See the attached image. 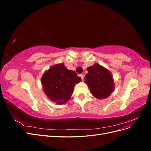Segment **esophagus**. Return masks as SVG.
I'll return each instance as SVG.
<instances>
[{
  "label": "esophagus",
  "instance_id": "obj_1",
  "mask_svg": "<svg viewBox=\"0 0 151 151\" xmlns=\"http://www.w3.org/2000/svg\"><path fill=\"white\" fill-rule=\"evenodd\" d=\"M79 76L81 77L82 80H83V79H84V75H83V74H79Z\"/></svg>",
  "mask_w": 151,
  "mask_h": 151
}]
</instances>
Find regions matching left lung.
<instances>
[{
    "mask_svg": "<svg viewBox=\"0 0 151 151\" xmlns=\"http://www.w3.org/2000/svg\"><path fill=\"white\" fill-rule=\"evenodd\" d=\"M87 70L88 73L85 76V83L88 85L91 93L98 99L108 97L114 90L111 72L97 63Z\"/></svg>",
    "mask_w": 151,
    "mask_h": 151,
    "instance_id": "left-lung-1",
    "label": "left lung"
}]
</instances>
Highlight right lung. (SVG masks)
I'll list each match as a JSON object with an SVG mask.
<instances>
[{
    "label": "right lung",
    "mask_w": 151,
    "mask_h": 151,
    "mask_svg": "<svg viewBox=\"0 0 151 151\" xmlns=\"http://www.w3.org/2000/svg\"><path fill=\"white\" fill-rule=\"evenodd\" d=\"M81 78L75 71L68 70L63 63L52 67L42 79L43 91L47 97L58 104H64L70 98L74 86Z\"/></svg>",
    "instance_id": "right-lung-1"
}]
</instances>
